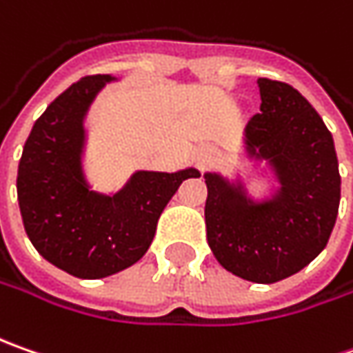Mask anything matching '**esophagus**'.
Instances as JSON below:
<instances>
[{"label": "esophagus", "mask_w": 353, "mask_h": 353, "mask_svg": "<svg viewBox=\"0 0 353 353\" xmlns=\"http://www.w3.org/2000/svg\"><path fill=\"white\" fill-rule=\"evenodd\" d=\"M208 149H204V147H200L196 149V153H194V161H196L198 165H202V163H206V159H208Z\"/></svg>", "instance_id": "1"}]
</instances>
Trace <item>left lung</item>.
<instances>
[{
    "instance_id": "8db88e82",
    "label": "left lung",
    "mask_w": 353,
    "mask_h": 353,
    "mask_svg": "<svg viewBox=\"0 0 353 353\" xmlns=\"http://www.w3.org/2000/svg\"><path fill=\"white\" fill-rule=\"evenodd\" d=\"M261 114L241 137V165L204 170L206 237L218 263L251 283H277L305 269L328 243L340 206V170L332 133L305 96L285 82L257 80Z\"/></svg>"
}]
</instances>
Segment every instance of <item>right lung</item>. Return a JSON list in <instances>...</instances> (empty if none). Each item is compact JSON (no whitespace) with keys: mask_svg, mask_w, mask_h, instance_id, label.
<instances>
[{"mask_svg":"<svg viewBox=\"0 0 353 353\" xmlns=\"http://www.w3.org/2000/svg\"><path fill=\"white\" fill-rule=\"evenodd\" d=\"M121 76L80 78L34 121L17 170L25 232L48 263L78 279H103L147 253L161 212L194 167L133 170L117 190H96L84 167L90 108Z\"/></svg>","mask_w":353,"mask_h":353,"instance_id":"add662e5","label":"right lung"}]
</instances>
